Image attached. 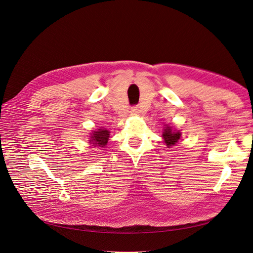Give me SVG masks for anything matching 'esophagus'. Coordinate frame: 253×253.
<instances>
[{
  "mask_svg": "<svg viewBox=\"0 0 253 253\" xmlns=\"http://www.w3.org/2000/svg\"><path fill=\"white\" fill-rule=\"evenodd\" d=\"M131 112H132V114H134V115H138L139 112H141V109H139V107H137V106H133L131 108Z\"/></svg>",
  "mask_w": 253,
  "mask_h": 253,
  "instance_id": "esophagus-1",
  "label": "esophagus"
}]
</instances>
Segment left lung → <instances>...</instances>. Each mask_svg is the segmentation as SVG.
<instances>
[{
    "label": "left lung",
    "instance_id": "left-lung-1",
    "mask_svg": "<svg viewBox=\"0 0 253 253\" xmlns=\"http://www.w3.org/2000/svg\"><path fill=\"white\" fill-rule=\"evenodd\" d=\"M180 136H181V133L179 130L178 131H176V130H173L172 127H170V126L165 127L164 132H163V137H164L165 143L167 144L168 147L174 146L177 142L179 141Z\"/></svg>",
    "mask_w": 253,
    "mask_h": 253
}]
</instances>
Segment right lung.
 Listing matches in <instances>:
<instances>
[{
	"label": "right lung",
	"mask_w": 253,
	"mask_h": 253,
	"mask_svg": "<svg viewBox=\"0 0 253 253\" xmlns=\"http://www.w3.org/2000/svg\"><path fill=\"white\" fill-rule=\"evenodd\" d=\"M109 133L106 129H98L97 131H92L89 136V144L95 147H105L109 139Z\"/></svg>",
	"instance_id": "1"
}]
</instances>
